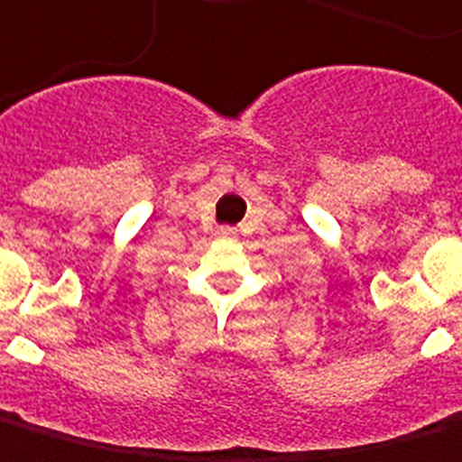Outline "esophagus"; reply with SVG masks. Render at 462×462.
Here are the masks:
<instances>
[{
	"instance_id": "1",
	"label": "esophagus",
	"mask_w": 462,
	"mask_h": 462,
	"mask_svg": "<svg viewBox=\"0 0 462 462\" xmlns=\"http://www.w3.org/2000/svg\"><path fill=\"white\" fill-rule=\"evenodd\" d=\"M220 235H223V237H232V235H235V230H230V227H223V230H220Z\"/></svg>"
}]
</instances>
